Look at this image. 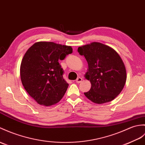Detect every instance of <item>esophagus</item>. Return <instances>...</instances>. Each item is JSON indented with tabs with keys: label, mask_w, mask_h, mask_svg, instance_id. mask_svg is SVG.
Returning <instances> with one entry per match:
<instances>
[{
	"label": "esophagus",
	"mask_w": 145,
	"mask_h": 145,
	"mask_svg": "<svg viewBox=\"0 0 145 145\" xmlns=\"http://www.w3.org/2000/svg\"><path fill=\"white\" fill-rule=\"evenodd\" d=\"M82 80H83V78H82V77H78V78H76V82L77 83H81L82 82Z\"/></svg>",
	"instance_id": "1"
}]
</instances>
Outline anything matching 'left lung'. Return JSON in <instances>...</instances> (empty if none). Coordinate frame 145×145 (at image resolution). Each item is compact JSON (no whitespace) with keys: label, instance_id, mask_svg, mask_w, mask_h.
Masks as SVG:
<instances>
[{"label":"left lung","instance_id":"8db88e82","mask_svg":"<svg viewBox=\"0 0 145 145\" xmlns=\"http://www.w3.org/2000/svg\"><path fill=\"white\" fill-rule=\"evenodd\" d=\"M88 64L85 78L91 87L84 93L94 103L103 104L114 99L123 89L127 80L125 65L115 50L104 44L93 42L79 47Z\"/></svg>","mask_w":145,"mask_h":145}]
</instances>
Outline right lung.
Here are the masks:
<instances>
[{
	"mask_svg": "<svg viewBox=\"0 0 145 145\" xmlns=\"http://www.w3.org/2000/svg\"><path fill=\"white\" fill-rule=\"evenodd\" d=\"M72 50L71 46L41 41L26 52L20 65V78L26 92L40 105L52 106L64 96L69 84L63 78L59 60Z\"/></svg>",
	"mask_w": 145,
	"mask_h": 145,
	"instance_id": "1",
	"label": "right lung"
}]
</instances>
